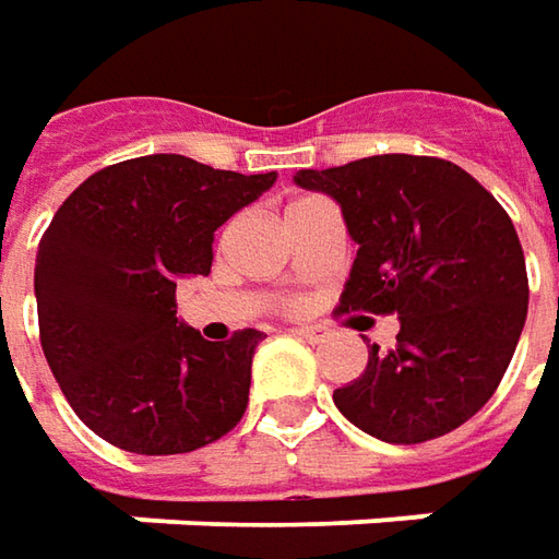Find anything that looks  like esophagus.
Wrapping results in <instances>:
<instances>
[{
    "instance_id": "esophagus-1",
    "label": "esophagus",
    "mask_w": 559,
    "mask_h": 559,
    "mask_svg": "<svg viewBox=\"0 0 559 559\" xmlns=\"http://www.w3.org/2000/svg\"><path fill=\"white\" fill-rule=\"evenodd\" d=\"M292 333L308 338V342H323V338L330 335V330H326V326H295Z\"/></svg>"
}]
</instances>
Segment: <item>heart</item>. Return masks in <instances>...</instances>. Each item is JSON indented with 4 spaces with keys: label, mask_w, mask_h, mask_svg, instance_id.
<instances>
[{
    "label": "heart",
    "mask_w": 559,
    "mask_h": 559,
    "mask_svg": "<svg viewBox=\"0 0 559 559\" xmlns=\"http://www.w3.org/2000/svg\"><path fill=\"white\" fill-rule=\"evenodd\" d=\"M301 202H308V199H295V202H292L289 207H298V204H301ZM289 207H286V211H289Z\"/></svg>",
    "instance_id": "1"
}]
</instances>
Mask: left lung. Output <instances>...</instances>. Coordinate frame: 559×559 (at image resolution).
I'll return each instance as SVG.
<instances>
[{
    "label": "left lung",
    "instance_id": "obj_1",
    "mask_svg": "<svg viewBox=\"0 0 559 559\" xmlns=\"http://www.w3.org/2000/svg\"><path fill=\"white\" fill-rule=\"evenodd\" d=\"M301 189L338 202L357 242L338 313H397L392 352L335 389L367 436L419 444L463 426L495 395L528 311L513 221L463 167L429 155H373L298 170Z\"/></svg>",
    "mask_w": 559,
    "mask_h": 559
}]
</instances>
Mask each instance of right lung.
Masks as SVG:
<instances>
[{"instance_id": "add662e5", "label": "right lung", "mask_w": 559, "mask_h": 559, "mask_svg": "<svg viewBox=\"0 0 559 559\" xmlns=\"http://www.w3.org/2000/svg\"><path fill=\"white\" fill-rule=\"evenodd\" d=\"M273 183V170L145 155L102 167L55 211L33 273L39 342L98 439L186 454L242 419L264 333L207 342L177 320V283L211 273L214 229Z\"/></svg>"}]
</instances>
